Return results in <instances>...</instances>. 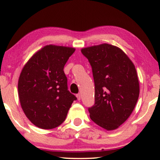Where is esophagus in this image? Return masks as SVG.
<instances>
[{"instance_id":"esophagus-1","label":"esophagus","mask_w":160,"mask_h":160,"mask_svg":"<svg viewBox=\"0 0 160 160\" xmlns=\"http://www.w3.org/2000/svg\"><path fill=\"white\" fill-rule=\"evenodd\" d=\"M76 98H77L78 100H81V98H82V95H81V94L80 93L77 94V95H76Z\"/></svg>"}]
</instances>
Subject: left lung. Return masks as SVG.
Returning <instances> with one entry per match:
<instances>
[{
  "mask_svg": "<svg viewBox=\"0 0 160 160\" xmlns=\"http://www.w3.org/2000/svg\"><path fill=\"white\" fill-rule=\"evenodd\" d=\"M92 66L95 104L90 119L106 130L117 129L128 119L139 97L136 69L120 49L108 43L82 49Z\"/></svg>",
  "mask_w": 160,
  "mask_h": 160,
  "instance_id": "8db88e82",
  "label": "left lung"
}]
</instances>
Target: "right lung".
I'll list each match as a JSON object with an SVG mask.
<instances>
[{"label": "right lung", "instance_id": "add662e5", "mask_svg": "<svg viewBox=\"0 0 160 160\" xmlns=\"http://www.w3.org/2000/svg\"><path fill=\"white\" fill-rule=\"evenodd\" d=\"M75 48L47 45L32 55L18 81L21 107L34 125L50 130L65 121L76 96L68 90L64 66Z\"/></svg>", "mask_w": 160, "mask_h": 160}]
</instances>
